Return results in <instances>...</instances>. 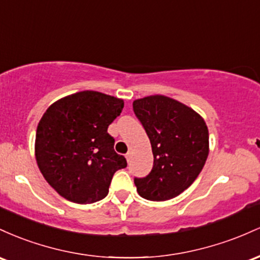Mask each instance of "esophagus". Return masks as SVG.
<instances>
[{"label": "esophagus", "mask_w": 260, "mask_h": 260, "mask_svg": "<svg viewBox=\"0 0 260 260\" xmlns=\"http://www.w3.org/2000/svg\"><path fill=\"white\" fill-rule=\"evenodd\" d=\"M125 157H126V161L130 162V159H131V152H127L126 154H125Z\"/></svg>", "instance_id": "1"}]
</instances>
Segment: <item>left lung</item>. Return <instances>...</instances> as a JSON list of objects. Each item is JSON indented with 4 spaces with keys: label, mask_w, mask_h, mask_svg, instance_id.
<instances>
[{
    "label": "left lung",
    "mask_w": 260,
    "mask_h": 260,
    "mask_svg": "<svg viewBox=\"0 0 260 260\" xmlns=\"http://www.w3.org/2000/svg\"><path fill=\"white\" fill-rule=\"evenodd\" d=\"M134 113L150 139L153 167L135 178L140 197L152 201L173 199L199 176L209 154V130L191 108L165 95L136 99Z\"/></svg>",
    "instance_id": "left-lung-1"
}]
</instances>
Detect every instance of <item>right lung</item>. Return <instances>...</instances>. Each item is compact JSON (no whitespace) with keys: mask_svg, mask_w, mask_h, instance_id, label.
<instances>
[{"mask_svg":"<svg viewBox=\"0 0 260 260\" xmlns=\"http://www.w3.org/2000/svg\"><path fill=\"white\" fill-rule=\"evenodd\" d=\"M122 108V99L83 91L59 99L44 113L37 129L36 158L61 197L77 204L107 197L115 172L127 166L108 134Z\"/></svg>","mask_w":260,"mask_h":260,"instance_id":"add662e5","label":"right lung"}]
</instances>
